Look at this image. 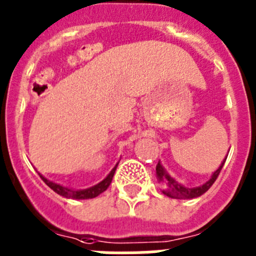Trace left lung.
Segmentation results:
<instances>
[{
    "mask_svg": "<svg viewBox=\"0 0 256 256\" xmlns=\"http://www.w3.org/2000/svg\"><path fill=\"white\" fill-rule=\"evenodd\" d=\"M227 159V158H226ZM226 159L223 160V162L220 164L218 169H216L214 173H212V178H210L208 182H205L202 186H198V187H194V188H188V187H184L182 184H180L178 182H176L174 178H172L165 169L162 168V165L160 164V162H158L156 165V176H158V180L159 182L164 183L165 188L162 190V194L172 198H195L201 196L202 194L208 191L210 187L212 186V183L216 182V180L218 178L219 173H220L222 168H223V165H224Z\"/></svg>",
    "mask_w": 256,
    "mask_h": 256,
    "instance_id": "8db88e82",
    "label": "left lung"
}]
</instances>
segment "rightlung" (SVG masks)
<instances>
[{"label":"right lung","instance_id":"obj_1","mask_svg":"<svg viewBox=\"0 0 256 256\" xmlns=\"http://www.w3.org/2000/svg\"><path fill=\"white\" fill-rule=\"evenodd\" d=\"M116 166H118V164L115 165L114 168H112V170L108 174V177H106L105 180H101V182L97 183V184H94V186L90 187V188H86V190L68 188V187L61 186V184H58V183H55V182H51V180H48L47 178H44L42 174H40V173L38 174H40V177L42 178V180L46 183L47 186H48L51 190H54V191H55L56 194H58L60 196H64V198H76V200H84V198H96V196H98L100 194H102L104 191H106V190H108V187L110 186V183H112V177H114V173H115V170H116Z\"/></svg>","mask_w":256,"mask_h":256}]
</instances>
